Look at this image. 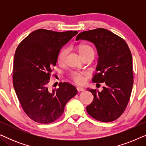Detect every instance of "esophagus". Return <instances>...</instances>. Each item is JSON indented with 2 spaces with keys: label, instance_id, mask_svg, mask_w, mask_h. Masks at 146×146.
<instances>
[{
  "label": "esophagus",
  "instance_id": "obj_1",
  "mask_svg": "<svg viewBox=\"0 0 146 146\" xmlns=\"http://www.w3.org/2000/svg\"><path fill=\"white\" fill-rule=\"evenodd\" d=\"M76 89H77V90L78 91V92H82V91H84V89L83 88L80 87V86H78V87L76 88Z\"/></svg>",
  "mask_w": 146,
  "mask_h": 146
}]
</instances>
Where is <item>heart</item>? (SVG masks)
Returning a JSON list of instances; mask_svg holds the SVG:
<instances>
[{
    "label": "heart",
    "instance_id": "b5f03b06",
    "mask_svg": "<svg viewBox=\"0 0 146 146\" xmlns=\"http://www.w3.org/2000/svg\"><path fill=\"white\" fill-rule=\"evenodd\" d=\"M79 52L82 56H83L88 53H93L94 54V51L93 48L88 45H80L79 46ZM68 53V50L66 48H64L59 53L58 57V62L61 63L64 60L66 56ZM85 76L86 74L84 73L80 72H74L71 74V78L77 84H82L85 80Z\"/></svg>",
    "mask_w": 146,
    "mask_h": 146
}]
</instances>
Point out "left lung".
Instances as JSON below:
<instances>
[{
	"instance_id": "left-lung-1",
	"label": "left lung",
	"mask_w": 146,
	"mask_h": 146,
	"mask_svg": "<svg viewBox=\"0 0 146 146\" xmlns=\"http://www.w3.org/2000/svg\"><path fill=\"white\" fill-rule=\"evenodd\" d=\"M78 40L89 41L95 45L98 61L96 68L97 73L92 82L106 84L101 92L88 88L93 94L94 100L86 107L87 112L97 120L112 121L124 111L132 90L130 50L124 40L102 28L80 33L76 38Z\"/></svg>"
}]
</instances>
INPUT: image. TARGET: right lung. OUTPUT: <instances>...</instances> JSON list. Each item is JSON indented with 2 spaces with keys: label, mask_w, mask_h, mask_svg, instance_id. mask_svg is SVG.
<instances>
[{
  "label": "right lung",
  "mask_w": 146,
  "mask_h": 146,
  "mask_svg": "<svg viewBox=\"0 0 146 146\" xmlns=\"http://www.w3.org/2000/svg\"><path fill=\"white\" fill-rule=\"evenodd\" d=\"M77 31L62 33L38 29L20 43L13 64V86L24 111L40 123H49L61 116L66 103L77 94L68 82L58 89L48 88L51 68L56 64L60 50Z\"/></svg>",
  "instance_id": "1"
}]
</instances>
